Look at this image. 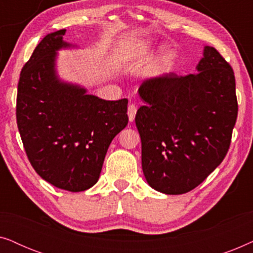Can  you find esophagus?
<instances>
[{
    "label": "esophagus",
    "mask_w": 253,
    "mask_h": 253,
    "mask_svg": "<svg viewBox=\"0 0 253 253\" xmlns=\"http://www.w3.org/2000/svg\"><path fill=\"white\" fill-rule=\"evenodd\" d=\"M136 113H137V107L133 103H131L127 107V116H129V121L130 122H133L134 117H136Z\"/></svg>",
    "instance_id": "1"
}]
</instances>
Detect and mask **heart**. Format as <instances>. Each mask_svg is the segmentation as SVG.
Segmentation results:
<instances>
[{
	"label": "heart",
	"instance_id": "1",
	"mask_svg": "<svg viewBox=\"0 0 253 253\" xmlns=\"http://www.w3.org/2000/svg\"><path fill=\"white\" fill-rule=\"evenodd\" d=\"M152 50V43L150 41H139V42H134L130 44L126 50L123 51V61L124 62H130L136 60V58L146 55ZM170 61V54L167 50H165L162 53V63L167 65Z\"/></svg>",
	"mask_w": 253,
	"mask_h": 253
}]
</instances>
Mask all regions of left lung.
<instances>
[{"label": "left lung", "instance_id": "1", "mask_svg": "<svg viewBox=\"0 0 253 253\" xmlns=\"http://www.w3.org/2000/svg\"><path fill=\"white\" fill-rule=\"evenodd\" d=\"M196 75L174 72L143 82L136 114L141 167L150 186L182 195L226 157L237 119L234 71L215 48L204 47Z\"/></svg>", "mask_w": 253, "mask_h": 253}]
</instances>
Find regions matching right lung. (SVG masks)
<instances>
[{"mask_svg": "<svg viewBox=\"0 0 253 253\" xmlns=\"http://www.w3.org/2000/svg\"><path fill=\"white\" fill-rule=\"evenodd\" d=\"M65 30L47 34L20 72L16 117L38 175L58 189L85 191L98 182L110 143L127 124V100L87 94L56 74Z\"/></svg>", "mask_w": 253, "mask_h": 253, "instance_id": "right-lung-1", "label": "right lung"}]
</instances>
